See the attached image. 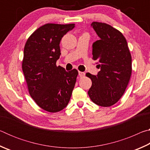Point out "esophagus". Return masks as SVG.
I'll list each match as a JSON object with an SVG mask.
<instances>
[{
	"mask_svg": "<svg viewBox=\"0 0 150 150\" xmlns=\"http://www.w3.org/2000/svg\"><path fill=\"white\" fill-rule=\"evenodd\" d=\"M79 75L80 77H83L85 75V73L84 72H81V71H79Z\"/></svg>",
	"mask_w": 150,
	"mask_h": 150,
	"instance_id": "esophagus-1",
	"label": "esophagus"
}]
</instances>
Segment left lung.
<instances>
[{"instance_id": "8db88e82", "label": "left lung", "mask_w": 150, "mask_h": 150, "mask_svg": "<svg viewBox=\"0 0 150 150\" xmlns=\"http://www.w3.org/2000/svg\"><path fill=\"white\" fill-rule=\"evenodd\" d=\"M91 26L100 38L93 44V59L100 69L96 75L86 73L92 81L88 91L96 105L108 107L123 95L132 73V57L123 34L110 25L94 22Z\"/></svg>"}]
</instances>
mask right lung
Wrapping results in <instances>:
<instances>
[{"instance_id":"obj_1","label":"right lung","mask_w":150,"mask_h":150,"mask_svg":"<svg viewBox=\"0 0 150 150\" xmlns=\"http://www.w3.org/2000/svg\"><path fill=\"white\" fill-rule=\"evenodd\" d=\"M74 24H46L38 28L25 44L22 71L31 97L50 112L65 108L69 102L77 69L66 71L56 62L61 55L59 44Z\"/></svg>"}]
</instances>
